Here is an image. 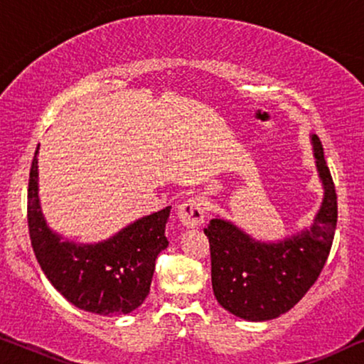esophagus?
<instances>
[{
	"instance_id": "34e87169",
	"label": "esophagus",
	"mask_w": 364,
	"mask_h": 364,
	"mask_svg": "<svg viewBox=\"0 0 364 364\" xmlns=\"http://www.w3.org/2000/svg\"><path fill=\"white\" fill-rule=\"evenodd\" d=\"M178 218L186 228H196L205 221V208L200 198H188L178 206Z\"/></svg>"
}]
</instances>
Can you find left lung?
<instances>
[{"mask_svg":"<svg viewBox=\"0 0 364 364\" xmlns=\"http://www.w3.org/2000/svg\"><path fill=\"white\" fill-rule=\"evenodd\" d=\"M324 200L311 230L281 243H258L225 220H211L205 235L211 251V283L218 303L248 321L287 313L318 279L338 221V196L323 144L313 136Z\"/></svg>","mask_w":364,"mask_h":364,"instance_id":"obj_1","label":"left lung"}]
</instances>
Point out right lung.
<instances>
[{"mask_svg": "<svg viewBox=\"0 0 364 364\" xmlns=\"http://www.w3.org/2000/svg\"><path fill=\"white\" fill-rule=\"evenodd\" d=\"M38 148L28 183V230L33 251L50 283L76 308L116 316L141 306L158 255L168 246L171 206L141 218L100 245L76 246L50 231L38 198Z\"/></svg>", "mask_w": 364, "mask_h": 364, "instance_id": "right-lung-1", "label": "right lung"}]
</instances>
